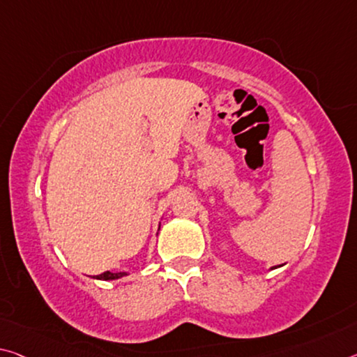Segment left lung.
<instances>
[{
  "instance_id": "1",
  "label": "left lung",
  "mask_w": 357,
  "mask_h": 357,
  "mask_svg": "<svg viewBox=\"0 0 357 357\" xmlns=\"http://www.w3.org/2000/svg\"><path fill=\"white\" fill-rule=\"evenodd\" d=\"M278 267H281V265H278ZM278 267H271V270H273V268H278Z\"/></svg>"
}]
</instances>
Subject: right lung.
<instances>
[{
  "instance_id": "add662e5",
  "label": "right lung",
  "mask_w": 357,
  "mask_h": 357,
  "mask_svg": "<svg viewBox=\"0 0 357 357\" xmlns=\"http://www.w3.org/2000/svg\"><path fill=\"white\" fill-rule=\"evenodd\" d=\"M127 275H128L127 271H121V273H111V271H105V273L93 276V278L103 280V281H112V280H119V278H122V276H127Z\"/></svg>"
}]
</instances>
